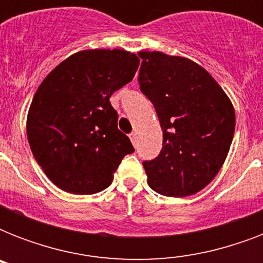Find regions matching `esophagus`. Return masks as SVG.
Listing matches in <instances>:
<instances>
[{
  "label": "esophagus",
  "mask_w": 263,
  "mask_h": 263,
  "mask_svg": "<svg viewBox=\"0 0 263 263\" xmlns=\"http://www.w3.org/2000/svg\"><path fill=\"white\" fill-rule=\"evenodd\" d=\"M129 139H131V142L134 143V146H136V134L135 132H132L131 135H129Z\"/></svg>",
  "instance_id": "34e87169"
}]
</instances>
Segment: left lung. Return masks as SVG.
<instances>
[{"label":"left lung","mask_w":263,"mask_h":263,"mask_svg":"<svg viewBox=\"0 0 263 263\" xmlns=\"http://www.w3.org/2000/svg\"><path fill=\"white\" fill-rule=\"evenodd\" d=\"M140 91L156 107L162 150L143 161L147 184L165 196H188L212 181L235 134V110L220 84L191 60L140 51Z\"/></svg>","instance_id":"obj_1"}]
</instances>
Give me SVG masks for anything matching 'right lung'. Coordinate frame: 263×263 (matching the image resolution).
<instances>
[{
    "label": "right lung",
    "instance_id": "add662e5",
    "mask_svg": "<svg viewBox=\"0 0 263 263\" xmlns=\"http://www.w3.org/2000/svg\"><path fill=\"white\" fill-rule=\"evenodd\" d=\"M139 59L125 50H83L45 78L27 116L31 152L64 191L90 195L107 188L131 140L117 128L109 98L129 83Z\"/></svg>",
    "mask_w": 263,
    "mask_h": 263
}]
</instances>
